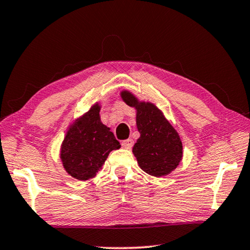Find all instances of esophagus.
<instances>
[{"label": "esophagus", "instance_id": "esophagus-1", "mask_svg": "<svg viewBox=\"0 0 250 250\" xmlns=\"http://www.w3.org/2000/svg\"><path fill=\"white\" fill-rule=\"evenodd\" d=\"M133 143H134V142H133L132 139H128V140H125V141H122L121 145H122V146L125 147V149H128V150H130L131 147L133 146Z\"/></svg>", "mask_w": 250, "mask_h": 250}]
</instances>
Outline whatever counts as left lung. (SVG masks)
<instances>
[{
    "mask_svg": "<svg viewBox=\"0 0 250 250\" xmlns=\"http://www.w3.org/2000/svg\"><path fill=\"white\" fill-rule=\"evenodd\" d=\"M120 96L129 107L135 109V122L140 138L133 146L132 152L139 167L155 177L170 174L183 158V146L177 131L154 104L139 100L125 89L120 92Z\"/></svg>",
    "mask_w": 250,
    "mask_h": 250,
    "instance_id": "left-lung-1",
    "label": "left lung"
}]
</instances>
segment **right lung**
I'll list each match as a JSON object with an SVG mask.
<instances>
[{
  "label": "right lung",
  "instance_id": "1",
  "mask_svg": "<svg viewBox=\"0 0 250 250\" xmlns=\"http://www.w3.org/2000/svg\"><path fill=\"white\" fill-rule=\"evenodd\" d=\"M99 103L71 124L61 146L62 167L78 181L94 179L109 153L120 149L119 141L100 120Z\"/></svg>",
  "mask_w": 250,
  "mask_h": 250
}]
</instances>
